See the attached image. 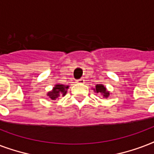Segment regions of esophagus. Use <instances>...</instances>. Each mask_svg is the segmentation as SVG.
<instances>
[{"instance_id":"34e87169","label":"esophagus","mask_w":154,"mask_h":154,"mask_svg":"<svg viewBox=\"0 0 154 154\" xmlns=\"http://www.w3.org/2000/svg\"><path fill=\"white\" fill-rule=\"evenodd\" d=\"M84 79H78V80H76V83H84Z\"/></svg>"}]
</instances>
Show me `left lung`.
<instances>
[{"instance_id":"obj_1","label":"left lung","mask_w":154,"mask_h":154,"mask_svg":"<svg viewBox=\"0 0 154 154\" xmlns=\"http://www.w3.org/2000/svg\"><path fill=\"white\" fill-rule=\"evenodd\" d=\"M93 90L96 93L100 94L103 98H108L110 95V91L107 90L106 87H104L103 84H96V88H94Z\"/></svg>"}]
</instances>
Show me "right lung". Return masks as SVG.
<instances>
[{
  "label": "right lung",
  "instance_id": "right-lung-1",
  "mask_svg": "<svg viewBox=\"0 0 154 154\" xmlns=\"http://www.w3.org/2000/svg\"><path fill=\"white\" fill-rule=\"evenodd\" d=\"M68 88V85L66 86L63 85V84H60V83H56L54 87L53 88V89L50 91H48L46 93V95L52 100H55L56 99H58L60 96H66Z\"/></svg>",
  "mask_w": 154,
  "mask_h": 154
}]
</instances>
